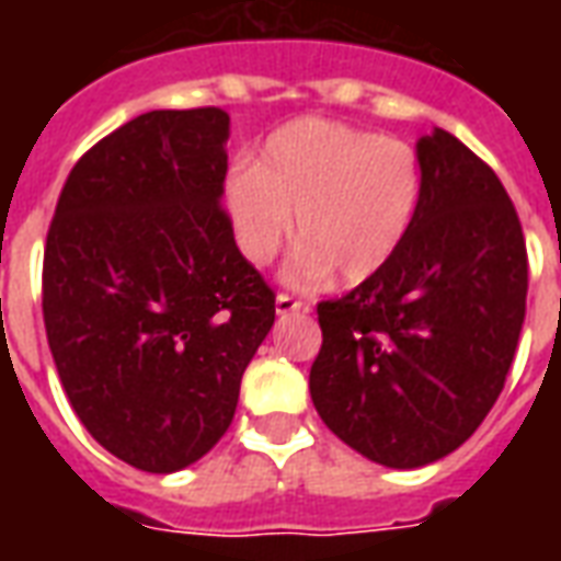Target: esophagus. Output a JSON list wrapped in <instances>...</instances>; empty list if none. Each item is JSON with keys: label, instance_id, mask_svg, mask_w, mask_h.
Masks as SVG:
<instances>
[{"label": "esophagus", "instance_id": "obj_1", "mask_svg": "<svg viewBox=\"0 0 561 561\" xmlns=\"http://www.w3.org/2000/svg\"><path fill=\"white\" fill-rule=\"evenodd\" d=\"M304 300H297L291 294H276V316H291V312H304Z\"/></svg>", "mask_w": 561, "mask_h": 561}]
</instances>
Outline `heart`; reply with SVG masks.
<instances>
[{"mask_svg":"<svg viewBox=\"0 0 561 561\" xmlns=\"http://www.w3.org/2000/svg\"><path fill=\"white\" fill-rule=\"evenodd\" d=\"M237 245L252 264H270L291 237L297 245L285 276L366 282L388 267L412 228L421 201V164L409 144L373 131L304 116L276 128L255 168L225 185Z\"/></svg>","mask_w":561,"mask_h":561,"instance_id":"obj_1","label":"heart"}]
</instances>
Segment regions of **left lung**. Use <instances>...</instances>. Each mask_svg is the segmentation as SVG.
<instances>
[{"label": "left lung", "instance_id": "obj_1", "mask_svg": "<svg viewBox=\"0 0 561 561\" xmlns=\"http://www.w3.org/2000/svg\"><path fill=\"white\" fill-rule=\"evenodd\" d=\"M421 201L400 252L318 304L309 393L330 433L388 469L454 454L505 388L526 318L517 209L445 128L417 140Z\"/></svg>", "mask_w": 561, "mask_h": 561}]
</instances>
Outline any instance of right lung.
Wrapping results in <instances>:
<instances>
[{
	"label": "right lung",
	"instance_id": "add662e5",
	"mask_svg": "<svg viewBox=\"0 0 561 561\" xmlns=\"http://www.w3.org/2000/svg\"><path fill=\"white\" fill-rule=\"evenodd\" d=\"M231 116L149 111L71 168L44 249V328L71 409L171 474L231 426L276 300L221 209Z\"/></svg>",
	"mask_w": 561,
	"mask_h": 561
}]
</instances>
